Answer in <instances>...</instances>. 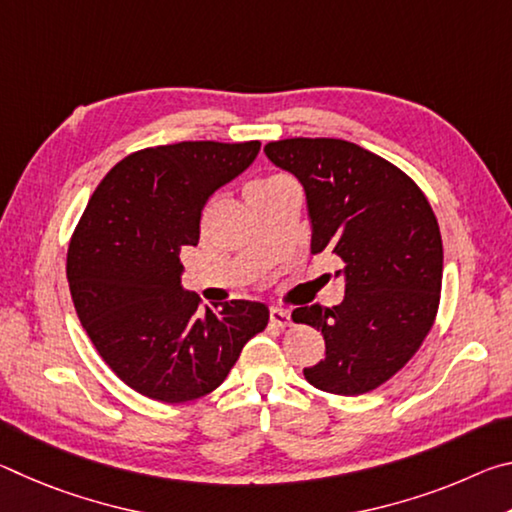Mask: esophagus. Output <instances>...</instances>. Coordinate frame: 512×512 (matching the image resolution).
<instances>
[{
    "mask_svg": "<svg viewBox=\"0 0 512 512\" xmlns=\"http://www.w3.org/2000/svg\"><path fill=\"white\" fill-rule=\"evenodd\" d=\"M271 323H273L275 327H280V329L291 327L289 311H284V309H280V307H273V309H271Z\"/></svg>",
    "mask_w": 512,
    "mask_h": 512,
    "instance_id": "1",
    "label": "esophagus"
}]
</instances>
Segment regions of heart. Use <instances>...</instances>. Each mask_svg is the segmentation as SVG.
Instances as JSON below:
<instances>
[{
  "mask_svg": "<svg viewBox=\"0 0 512 512\" xmlns=\"http://www.w3.org/2000/svg\"><path fill=\"white\" fill-rule=\"evenodd\" d=\"M280 180H284V178H277V176H273V178H262V180H255V183H250V185H248V189L268 187V185H275V183H280Z\"/></svg>",
  "mask_w": 512,
  "mask_h": 512,
  "instance_id": "b5f03b06",
  "label": "heart"
}]
</instances>
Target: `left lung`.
Segmentation results:
<instances>
[{
	"instance_id": "1",
	"label": "left lung",
	"mask_w": 512,
	"mask_h": 512,
	"mask_svg": "<svg viewBox=\"0 0 512 512\" xmlns=\"http://www.w3.org/2000/svg\"><path fill=\"white\" fill-rule=\"evenodd\" d=\"M264 151L305 187L311 253L345 264L341 305L291 314L325 339V359L305 368V379L334 395L375 391L411 361L436 320L443 289L436 214L413 178L359 144L291 137Z\"/></svg>"
}]
</instances>
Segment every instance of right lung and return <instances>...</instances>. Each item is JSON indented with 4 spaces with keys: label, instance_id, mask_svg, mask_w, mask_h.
<instances>
[{
    "label": "right lung",
    "instance_id": "1",
    "mask_svg": "<svg viewBox=\"0 0 512 512\" xmlns=\"http://www.w3.org/2000/svg\"><path fill=\"white\" fill-rule=\"evenodd\" d=\"M259 142H178L135 151L94 189L67 250L81 325L115 375L155 402L212 393L268 325L262 302L198 311L180 255L201 237L216 189L257 158Z\"/></svg>",
    "mask_w": 512,
    "mask_h": 512
}]
</instances>
